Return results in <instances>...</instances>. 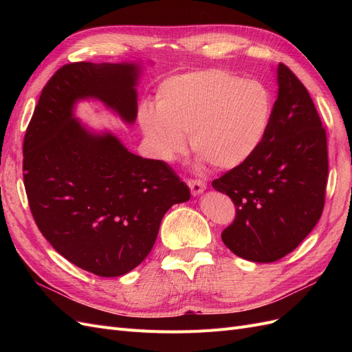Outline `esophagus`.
Masks as SVG:
<instances>
[{
    "instance_id": "34e87169",
    "label": "esophagus",
    "mask_w": 352,
    "mask_h": 352,
    "mask_svg": "<svg viewBox=\"0 0 352 352\" xmlns=\"http://www.w3.org/2000/svg\"><path fill=\"white\" fill-rule=\"evenodd\" d=\"M186 184L190 189V192H192L194 195L201 194L202 190L206 189V182H204V180H201V179H188Z\"/></svg>"
}]
</instances>
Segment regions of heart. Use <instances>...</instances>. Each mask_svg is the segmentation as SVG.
<instances>
[{"mask_svg":"<svg viewBox=\"0 0 352 352\" xmlns=\"http://www.w3.org/2000/svg\"><path fill=\"white\" fill-rule=\"evenodd\" d=\"M273 100L261 82L221 69L168 78L157 89L155 107L142 105L140 122L154 154L172 162L190 145L216 168L238 167L267 135Z\"/></svg>","mask_w":352,"mask_h":352,"instance_id":"heart-1","label":"heart"}]
</instances>
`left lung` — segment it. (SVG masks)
<instances>
[{
  "instance_id": "obj_1",
  "label": "left lung",
  "mask_w": 352,
  "mask_h": 352,
  "mask_svg": "<svg viewBox=\"0 0 352 352\" xmlns=\"http://www.w3.org/2000/svg\"><path fill=\"white\" fill-rule=\"evenodd\" d=\"M278 82L263 144L248 162L211 182L236 207L221 241L257 263L278 261L307 238L322 217L329 176L326 131L310 94L283 63Z\"/></svg>"
}]
</instances>
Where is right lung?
<instances>
[{"label": "right lung", "instance_id": "1", "mask_svg": "<svg viewBox=\"0 0 352 352\" xmlns=\"http://www.w3.org/2000/svg\"><path fill=\"white\" fill-rule=\"evenodd\" d=\"M136 78L132 65H65L42 89L23 141L38 229L66 260L101 278L140 265L166 211L190 197L166 162L135 155L113 135H91L72 119L74 101L94 97L132 123Z\"/></svg>", "mask_w": 352, "mask_h": 352}]
</instances>
